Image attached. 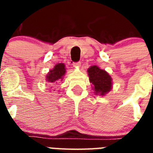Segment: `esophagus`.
I'll list each match as a JSON object with an SVG mask.
<instances>
[{
  "label": "esophagus",
  "instance_id": "obj_1",
  "mask_svg": "<svg viewBox=\"0 0 153 153\" xmlns=\"http://www.w3.org/2000/svg\"><path fill=\"white\" fill-rule=\"evenodd\" d=\"M73 66H74V67H79L81 66V62H74L73 63Z\"/></svg>",
  "mask_w": 153,
  "mask_h": 153
}]
</instances>
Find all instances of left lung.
<instances>
[{
	"label": "left lung",
	"mask_w": 153,
	"mask_h": 153,
	"mask_svg": "<svg viewBox=\"0 0 153 153\" xmlns=\"http://www.w3.org/2000/svg\"><path fill=\"white\" fill-rule=\"evenodd\" d=\"M87 71L90 82L94 85L96 94L103 96L111 90L112 79L106 71L97 66H92Z\"/></svg>",
	"instance_id": "obj_1"
}]
</instances>
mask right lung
Wrapping results in <instances>:
<instances>
[{"instance_id":"obj_1","label":"right lung","mask_w":153,"mask_h":153,"mask_svg":"<svg viewBox=\"0 0 153 153\" xmlns=\"http://www.w3.org/2000/svg\"><path fill=\"white\" fill-rule=\"evenodd\" d=\"M65 65L63 63H58L55 66L53 70H51L48 74L47 75V80L51 84L54 85L58 82L61 81L62 76L65 74Z\"/></svg>"}]
</instances>
